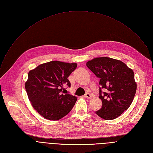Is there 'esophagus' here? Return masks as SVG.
<instances>
[{
  "instance_id": "esophagus-1",
  "label": "esophagus",
  "mask_w": 153,
  "mask_h": 153,
  "mask_svg": "<svg viewBox=\"0 0 153 153\" xmlns=\"http://www.w3.org/2000/svg\"><path fill=\"white\" fill-rule=\"evenodd\" d=\"M84 97L87 98V99H91L92 97V96H91V95L89 93H86L84 95Z\"/></svg>"
}]
</instances>
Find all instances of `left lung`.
I'll use <instances>...</instances> for the list:
<instances>
[{
  "label": "left lung",
  "instance_id": "left-lung-1",
  "mask_svg": "<svg viewBox=\"0 0 153 153\" xmlns=\"http://www.w3.org/2000/svg\"><path fill=\"white\" fill-rule=\"evenodd\" d=\"M86 66L100 79L99 98L102 107L95 114L107 120L117 118L129 108L136 94L133 70L121 61L107 57L95 58Z\"/></svg>",
  "mask_w": 153,
  "mask_h": 153
}]
</instances>
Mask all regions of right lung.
Segmentation results:
<instances>
[{
  "instance_id": "1",
  "label": "right lung",
  "mask_w": 153,
  "mask_h": 153,
  "mask_svg": "<svg viewBox=\"0 0 153 153\" xmlns=\"http://www.w3.org/2000/svg\"><path fill=\"white\" fill-rule=\"evenodd\" d=\"M77 66L76 63L53 61L28 72L25 89L39 115L48 120H58L71 111L77 98L65 91L71 87L68 77Z\"/></svg>"
}]
</instances>
